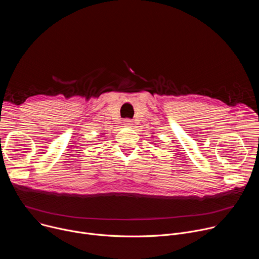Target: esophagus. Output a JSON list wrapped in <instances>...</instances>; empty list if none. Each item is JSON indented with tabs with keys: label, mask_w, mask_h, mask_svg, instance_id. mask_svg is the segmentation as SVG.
<instances>
[{
	"label": "esophagus",
	"mask_w": 259,
	"mask_h": 259,
	"mask_svg": "<svg viewBox=\"0 0 259 259\" xmlns=\"http://www.w3.org/2000/svg\"><path fill=\"white\" fill-rule=\"evenodd\" d=\"M123 124H124L125 126H127V127H130V126H132V121H131L130 119H125V120L123 121Z\"/></svg>",
	"instance_id": "1"
}]
</instances>
